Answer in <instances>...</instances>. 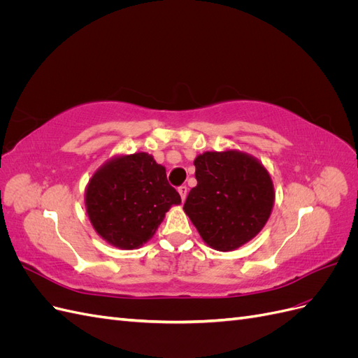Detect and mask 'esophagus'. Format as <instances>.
<instances>
[{"label":"esophagus","instance_id":"34e87169","mask_svg":"<svg viewBox=\"0 0 358 358\" xmlns=\"http://www.w3.org/2000/svg\"><path fill=\"white\" fill-rule=\"evenodd\" d=\"M178 191H179V194H180V199H182V201L187 199V194H188V188H187V185H182V187H179L178 188Z\"/></svg>","mask_w":358,"mask_h":358}]
</instances>
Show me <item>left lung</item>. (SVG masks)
Returning a JSON list of instances; mask_svg holds the SVG:
<instances>
[{
	"label": "left lung",
	"mask_w": 358,
	"mask_h": 358,
	"mask_svg": "<svg viewBox=\"0 0 358 358\" xmlns=\"http://www.w3.org/2000/svg\"><path fill=\"white\" fill-rule=\"evenodd\" d=\"M197 187L183 210L206 245L234 251L263 230L275 203L267 169L252 155L236 149L204 152L194 159Z\"/></svg>",
	"instance_id": "1"
}]
</instances>
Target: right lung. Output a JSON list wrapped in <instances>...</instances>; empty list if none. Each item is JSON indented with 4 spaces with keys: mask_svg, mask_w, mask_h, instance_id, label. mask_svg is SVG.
Returning a JSON list of instances; mask_svg holds the SVG:
<instances>
[{
    "mask_svg": "<svg viewBox=\"0 0 358 358\" xmlns=\"http://www.w3.org/2000/svg\"><path fill=\"white\" fill-rule=\"evenodd\" d=\"M175 204H180V196L167 182L166 167L146 152L106 161L85 191L94 230L119 249H137L152 239Z\"/></svg>",
    "mask_w": 358,
    "mask_h": 358,
    "instance_id": "obj_1",
    "label": "right lung"
}]
</instances>
